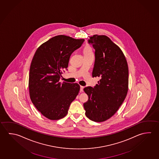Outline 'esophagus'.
I'll list each match as a JSON object with an SVG mask.
<instances>
[{"mask_svg": "<svg viewBox=\"0 0 159 159\" xmlns=\"http://www.w3.org/2000/svg\"><path fill=\"white\" fill-rule=\"evenodd\" d=\"M84 88V86H80V92H83Z\"/></svg>", "mask_w": 159, "mask_h": 159, "instance_id": "obj_1", "label": "esophagus"}]
</instances>
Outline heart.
<instances>
[{
    "label": "heart",
    "instance_id": "heart-1",
    "mask_svg": "<svg viewBox=\"0 0 159 159\" xmlns=\"http://www.w3.org/2000/svg\"><path fill=\"white\" fill-rule=\"evenodd\" d=\"M84 55L93 54V50H92V48H91L89 45H86V46L84 48Z\"/></svg>",
    "mask_w": 159,
    "mask_h": 159
}]
</instances>
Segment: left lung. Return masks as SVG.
<instances>
[{
  "label": "left lung",
  "mask_w": 159,
  "mask_h": 159,
  "mask_svg": "<svg viewBox=\"0 0 159 159\" xmlns=\"http://www.w3.org/2000/svg\"><path fill=\"white\" fill-rule=\"evenodd\" d=\"M95 50L93 77L98 84L84 89L88 100L84 103L85 115L97 122L108 120L118 110L128 90V67L122 51L108 37L95 34L88 40Z\"/></svg>",
  "instance_id": "1"
}]
</instances>
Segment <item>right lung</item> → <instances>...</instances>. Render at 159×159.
I'll return each instance as SVG.
<instances>
[{
	"instance_id": "add662e5",
	"label": "right lung",
	"mask_w": 159,
	"mask_h": 159,
	"mask_svg": "<svg viewBox=\"0 0 159 159\" xmlns=\"http://www.w3.org/2000/svg\"><path fill=\"white\" fill-rule=\"evenodd\" d=\"M84 39L65 35L53 37L37 48L31 62L29 92L31 101L41 114L51 120L65 117L80 90L77 83L59 80L68 67L70 57Z\"/></svg>"
}]
</instances>
